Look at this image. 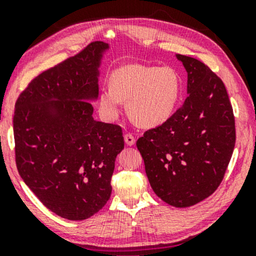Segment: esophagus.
<instances>
[{
    "label": "esophagus",
    "instance_id": "esophagus-1",
    "mask_svg": "<svg viewBox=\"0 0 256 256\" xmlns=\"http://www.w3.org/2000/svg\"><path fill=\"white\" fill-rule=\"evenodd\" d=\"M124 142L127 146H134L135 144V138L134 135L128 132V134H124Z\"/></svg>",
    "mask_w": 256,
    "mask_h": 256
}]
</instances>
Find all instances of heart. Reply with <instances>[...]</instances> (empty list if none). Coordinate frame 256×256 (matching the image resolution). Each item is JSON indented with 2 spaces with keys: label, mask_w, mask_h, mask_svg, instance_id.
Here are the masks:
<instances>
[{
  "label": "heart",
  "mask_w": 256,
  "mask_h": 256,
  "mask_svg": "<svg viewBox=\"0 0 256 256\" xmlns=\"http://www.w3.org/2000/svg\"><path fill=\"white\" fill-rule=\"evenodd\" d=\"M180 88V74L169 66L124 65L113 72L110 87L100 90L99 106L104 116L115 118L121 101H127L132 120L142 127L152 128L174 114Z\"/></svg>",
  "instance_id": "1"
}]
</instances>
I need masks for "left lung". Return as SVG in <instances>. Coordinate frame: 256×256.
Instances as JSON below:
<instances>
[{"instance_id":"8db88e82","label":"left lung","mask_w":256,"mask_h":256,"mask_svg":"<svg viewBox=\"0 0 256 256\" xmlns=\"http://www.w3.org/2000/svg\"><path fill=\"white\" fill-rule=\"evenodd\" d=\"M188 72L183 106L136 142L152 190L174 208L204 200L224 180L236 121L222 80L198 59L177 54Z\"/></svg>"}]
</instances>
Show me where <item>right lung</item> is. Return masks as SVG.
<instances>
[{"instance_id": "1", "label": "right lung", "mask_w": 256, "mask_h": 256, "mask_svg": "<svg viewBox=\"0 0 256 256\" xmlns=\"http://www.w3.org/2000/svg\"><path fill=\"white\" fill-rule=\"evenodd\" d=\"M104 42L40 73L20 94L14 114L18 174L45 208L68 220L90 218L112 194L122 128L93 118Z\"/></svg>"}]
</instances>
